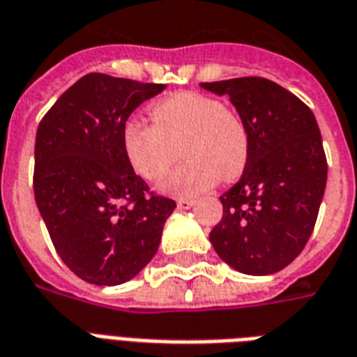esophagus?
<instances>
[{
    "instance_id": "34e87169",
    "label": "esophagus",
    "mask_w": 357,
    "mask_h": 357,
    "mask_svg": "<svg viewBox=\"0 0 357 357\" xmlns=\"http://www.w3.org/2000/svg\"><path fill=\"white\" fill-rule=\"evenodd\" d=\"M176 204H178V208L190 210V208H193L195 201H193V199H178V201H176Z\"/></svg>"
}]
</instances>
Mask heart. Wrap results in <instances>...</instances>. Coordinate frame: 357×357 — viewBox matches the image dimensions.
I'll return each mask as SVG.
<instances>
[{"instance_id":"heart-1","label":"heart","mask_w":357,"mask_h":357,"mask_svg":"<svg viewBox=\"0 0 357 357\" xmlns=\"http://www.w3.org/2000/svg\"><path fill=\"white\" fill-rule=\"evenodd\" d=\"M153 123L128 117L123 124V151L132 169L145 181H160L171 169L181 145L188 160L171 173L160 192L193 197L214 186L220 176L233 181L250 156V135L234 112L218 98L182 91L151 107Z\"/></svg>"}]
</instances>
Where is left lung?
I'll use <instances>...</instances> for the list:
<instances>
[{
  "label": "left lung",
  "mask_w": 357,
  "mask_h": 357,
  "mask_svg": "<svg viewBox=\"0 0 357 357\" xmlns=\"http://www.w3.org/2000/svg\"><path fill=\"white\" fill-rule=\"evenodd\" d=\"M201 87L229 96L250 135L248 164L220 197L223 216L210 242L238 272H279L305 248L324 197L328 164L317 119L270 79L234 78Z\"/></svg>",
  "instance_id": "obj_1"
}]
</instances>
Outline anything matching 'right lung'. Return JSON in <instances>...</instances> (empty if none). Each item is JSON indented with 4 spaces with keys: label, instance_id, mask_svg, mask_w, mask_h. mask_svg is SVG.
I'll list each match as a JSON object with an SVG mask.
<instances>
[{
    "label": "right lung",
    "instance_id": "1",
    "mask_svg": "<svg viewBox=\"0 0 357 357\" xmlns=\"http://www.w3.org/2000/svg\"><path fill=\"white\" fill-rule=\"evenodd\" d=\"M164 84L87 74L38 124L33 190L61 261L93 284L135 278L158 251L175 201L149 195L123 151V124Z\"/></svg>",
    "mask_w": 357,
    "mask_h": 357
}]
</instances>
